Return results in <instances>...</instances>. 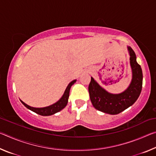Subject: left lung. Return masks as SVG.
I'll use <instances>...</instances> for the list:
<instances>
[{
	"instance_id": "1",
	"label": "left lung",
	"mask_w": 156,
	"mask_h": 156,
	"mask_svg": "<svg viewBox=\"0 0 156 156\" xmlns=\"http://www.w3.org/2000/svg\"><path fill=\"white\" fill-rule=\"evenodd\" d=\"M130 56V65L132 70V80L128 88L120 94H110L99 85L91 77L89 93L91 103L95 109L109 114H118L131 106L141 93L142 87V71L136 61L135 52L131 47H127Z\"/></svg>"
}]
</instances>
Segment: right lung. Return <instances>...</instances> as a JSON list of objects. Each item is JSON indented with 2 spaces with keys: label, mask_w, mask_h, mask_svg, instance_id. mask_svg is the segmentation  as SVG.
<instances>
[{
  "label": "right lung",
  "mask_w": 156,
  "mask_h": 156,
  "mask_svg": "<svg viewBox=\"0 0 156 156\" xmlns=\"http://www.w3.org/2000/svg\"><path fill=\"white\" fill-rule=\"evenodd\" d=\"M76 80H74L71 82V83L68 84V86L66 88L65 91L63 94L62 96L61 97L58 101H57L56 103L53 104L50 106L45 107H42V108H36L33 107L29 106L28 105L25 104L24 102H23L22 100H20V102L25 105V106L27 108V109H30L32 112H35L38 114L41 115H44V116H47V115H51L54 114L57 112L61 111L62 109L67 106V102H68V98L69 96V91L71 89V87H72L73 84L76 83Z\"/></svg>",
  "instance_id": "right-lung-1"
}]
</instances>
